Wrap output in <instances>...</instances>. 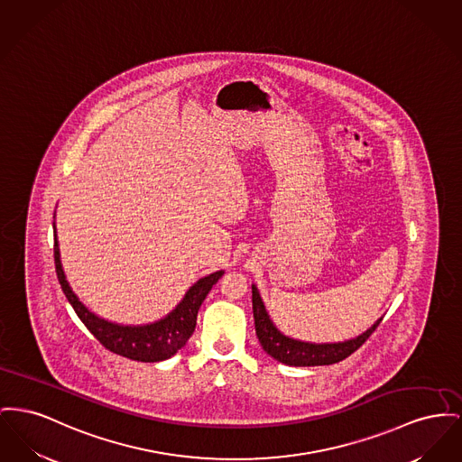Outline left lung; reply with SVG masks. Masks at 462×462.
I'll use <instances>...</instances> for the list:
<instances>
[{
    "mask_svg": "<svg viewBox=\"0 0 462 462\" xmlns=\"http://www.w3.org/2000/svg\"><path fill=\"white\" fill-rule=\"evenodd\" d=\"M251 290H253L254 329L263 351L275 361L290 366H321V365L338 363L347 356H351L354 351H357L382 321L380 318L366 331L344 342H326V344L305 342V340L284 335L277 326L273 325L265 309V303L260 297L258 288L253 284Z\"/></svg>",
    "mask_w": 462,
    "mask_h": 462,
    "instance_id": "obj_1",
    "label": "left lung"
}]
</instances>
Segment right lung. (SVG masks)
Wrapping results in <instances>:
<instances>
[{
    "mask_svg": "<svg viewBox=\"0 0 462 462\" xmlns=\"http://www.w3.org/2000/svg\"><path fill=\"white\" fill-rule=\"evenodd\" d=\"M54 258L57 279L77 316L80 318L87 329L106 347L111 353L120 354L124 357L143 361V363H157L169 359L178 353L187 340L190 338L195 325L197 312L202 305L213 284L225 273L223 271L213 272L206 277H200L195 284H191L183 300L162 319L148 325H120L105 318H99L88 307H85L73 288L69 286L66 273L60 263V251L57 241V230L54 223Z\"/></svg>",
    "mask_w": 462,
    "mask_h": 462,
    "instance_id": "1",
    "label": "right lung"
}]
</instances>
